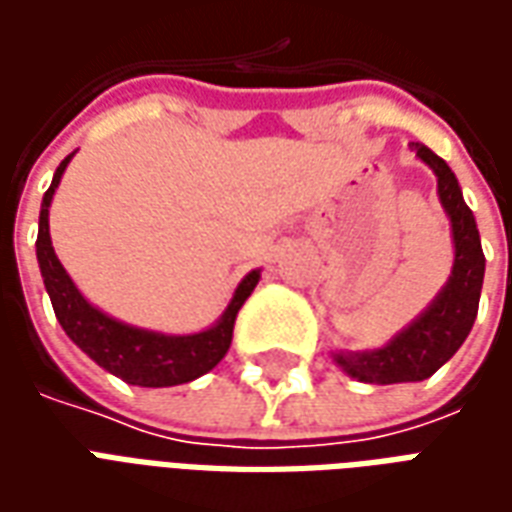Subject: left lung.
Segmentation results:
<instances>
[{
	"mask_svg": "<svg viewBox=\"0 0 512 512\" xmlns=\"http://www.w3.org/2000/svg\"><path fill=\"white\" fill-rule=\"evenodd\" d=\"M422 164H428L436 175V191L452 235V271L444 288L436 293L425 310L414 321L381 348L370 351H334V365L345 376L356 378L362 384H408L425 381L444 362H450L463 340L469 337L477 318L480 290L485 277V255L480 246V233L469 205L463 200L455 172L447 161L439 158L430 147L411 142Z\"/></svg>",
	"mask_w": 512,
	"mask_h": 512,
	"instance_id": "left-lung-1",
	"label": "left lung"
}]
</instances>
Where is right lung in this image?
Here are the masks:
<instances>
[{
	"label": "right lung",
	"instance_id": "add662e5",
	"mask_svg": "<svg viewBox=\"0 0 512 512\" xmlns=\"http://www.w3.org/2000/svg\"><path fill=\"white\" fill-rule=\"evenodd\" d=\"M73 156L76 153H71L57 167L49 191L43 194L38 241H35L40 277H43V285H46V293H49L51 307H54V315L60 321L62 332L68 334L73 343L93 359L95 365L104 367L106 373H112V376L123 378L131 386H178L205 376L208 370H213L222 362L227 348L233 343L235 315L244 307V301L252 296L257 282H260V268L249 271L238 282L230 304L202 332H153V329H142V326L117 321L109 312L98 310L95 304L84 299L82 290L76 288V282L62 268L49 235L51 200H54V191L60 186L62 175H65Z\"/></svg>",
	"mask_w": 512,
	"mask_h": 512
}]
</instances>
